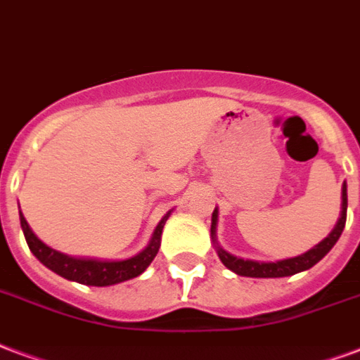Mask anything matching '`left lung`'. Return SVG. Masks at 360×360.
<instances>
[{
  "instance_id": "left-lung-1",
  "label": "left lung",
  "mask_w": 360,
  "mask_h": 360,
  "mask_svg": "<svg viewBox=\"0 0 360 360\" xmlns=\"http://www.w3.org/2000/svg\"><path fill=\"white\" fill-rule=\"evenodd\" d=\"M345 219H347V188L344 185L342 186V215L338 219V224L334 226L333 232L326 236L325 240L317 243L314 249H309L308 253L298 255L295 259L278 260V262H257V260L238 259L234 255L226 253L221 247H217V253H219V259L223 260V264L232 271H236L238 276H247V278H287V276H295L298 271H304L315 266L333 249L334 243L338 241V238L344 232ZM215 226L217 210L213 211V217H211V238L213 240H215Z\"/></svg>"
}]
</instances>
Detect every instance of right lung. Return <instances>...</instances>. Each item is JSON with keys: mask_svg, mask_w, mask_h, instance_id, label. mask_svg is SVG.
<instances>
[{"mask_svg": "<svg viewBox=\"0 0 360 360\" xmlns=\"http://www.w3.org/2000/svg\"><path fill=\"white\" fill-rule=\"evenodd\" d=\"M168 217L169 213L164 215V219L158 223V226L155 229V234L150 238L149 245L145 247L139 255L126 260H94L68 257V255L58 253V251H54L49 245H45L41 240H37V236L27 226L26 219H24L22 213L20 226L30 251L46 268H51L52 271H56L58 276L70 279V281H77V283L82 285H92V287H107V285L122 283V281H128L131 278H137L139 274H143L147 270V266L153 262V259L158 253L162 229H164V224L168 221Z\"/></svg>", "mask_w": 360, "mask_h": 360, "instance_id": "obj_1", "label": "right lung"}]
</instances>
